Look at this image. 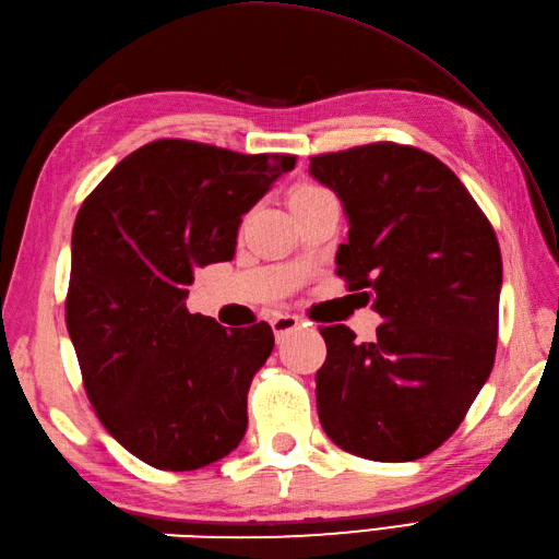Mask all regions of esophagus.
<instances>
[{"label":"esophagus","mask_w":559,"mask_h":559,"mask_svg":"<svg viewBox=\"0 0 559 559\" xmlns=\"http://www.w3.org/2000/svg\"><path fill=\"white\" fill-rule=\"evenodd\" d=\"M298 326H300L298 317H293V314L276 317V319H273V322H271V329H273V334H276V341H283L288 334H293V331L298 329Z\"/></svg>","instance_id":"obj_1"}]
</instances>
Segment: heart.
<instances>
[{
  "label": "heart",
  "mask_w": 559,
  "mask_h": 559,
  "mask_svg": "<svg viewBox=\"0 0 559 559\" xmlns=\"http://www.w3.org/2000/svg\"><path fill=\"white\" fill-rule=\"evenodd\" d=\"M322 192H326V189L317 187V185H310V182H298V185H295V187L290 189V192H288V204H290V209H293V206L302 204V201H310V199L319 197Z\"/></svg>",
  "instance_id": "heart-1"
}]
</instances>
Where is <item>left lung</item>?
Returning a JSON list of instances; mask_svg holds the SVG:
<instances>
[{
	"instance_id": "8db88e82",
	"label": "left lung",
	"mask_w": 559,
	"mask_h": 559,
	"mask_svg": "<svg viewBox=\"0 0 559 559\" xmlns=\"http://www.w3.org/2000/svg\"><path fill=\"white\" fill-rule=\"evenodd\" d=\"M350 230L336 276L384 319L372 343L322 326L324 432L355 456L415 461L456 432L490 377L502 254L488 216L432 153L377 141L310 158Z\"/></svg>"
}]
</instances>
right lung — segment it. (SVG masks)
<instances>
[{
  "instance_id": "1",
  "label": "right lung",
  "mask_w": 559,
  "mask_h": 559,
  "mask_svg": "<svg viewBox=\"0 0 559 559\" xmlns=\"http://www.w3.org/2000/svg\"><path fill=\"white\" fill-rule=\"evenodd\" d=\"M293 168L288 153L158 139L79 209L64 310L83 389L105 430L153 468L194 471L242 442L273 331L189 314L185 286L235 257L242 216Z\"/></svg>"
}]
</instances>
